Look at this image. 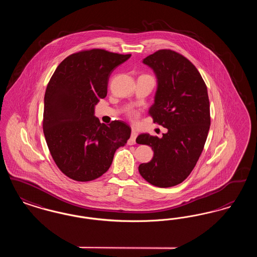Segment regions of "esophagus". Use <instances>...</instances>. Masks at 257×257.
Masks as SVG:
<instances>
[{
	"instance_id": "34e87169",
	"label": "esophagus",
	"mask_w": 257,
	"mask_h": 257,
	"mask_svg": "<svg viewBox=\"0 0 257 257\" xmlns=\"http://www.w3.org/2000/svg\"><path fill=\"white\" fill-rule=\"evenodd\" d=\"M137 136H138V133H137L135 130H132L131 138H130V140L128 141V145H129V146H133V145L136 144V138H137Z\"/></svg>"
}]
</instances>
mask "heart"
I'll use <instances>...</instances> for the list:
<instances>
[{
    "mask_svg": "<svg viewBox=\"0 0 257 257\" xmlns=\"http://www.w3.org/2000/svg\"><path fill=\"white\" fill-rule=\"evenodd\" d=\"M128 114H129V116H130L131 118H133V119L137 117V112H136L135 110H129V111H128Z\"/></svg>",
    "mask_w": 257,
    "mask_h": 257,
    "instance_id": "b5f03b06",
    "label": "heart"
}]
</instances>
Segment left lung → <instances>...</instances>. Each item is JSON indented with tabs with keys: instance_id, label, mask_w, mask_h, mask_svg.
Returning <instances> with one entry per match:
<instances>
[{
	"instance_id": "obj_1",
	"label": "left lung",
	"mask_w": 257,
	"mask_h": 257,
	"mask_svg": "<svg viewBox=\"0 0 257 257\" xmlns=\"http://www.w3.org/2000/svg\"><path fill=\"white\" fill-rule=\"evenodd\" d=\"M156 76L154 103L148 113L168 129L162 138L141 134L136 142L151 147L153 158L139 166L141 175L154 186L172 187L194 170L210 128L207 87L196 66L182 55L160 50L143 60Z\"/></svg>"
}]
</instances>
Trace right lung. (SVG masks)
<instances>
[{
    "label": "right lung",
    "mask_w": 257,
    "mask_h": 257,
    "mask_svg": "<svg viewBox=\"0 0 257 257\" xmlns=\"http://www.w3.org/2000/svg\"><path fill=\"white\" fill-rule=\"evenodd\" d=\"M130 57L101 49L79 52L61 61L50 80L43 132L56 165L73 180L91 181L104 174L130 138L126 123L106 125L94 115L99 99L107 95L110 74Z\"/></svg>",
    "instance_id": "obj_1"
}]
</instances>
